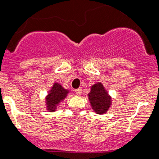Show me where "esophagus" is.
<instances>
[{"instance_id":"1","label":"esophagus","mask_w":159,"mask_h":159,"mask_svg":"<svg viewBox=\"0 0 159 159\" xmlns=\"http://www.w3.org/2000/svg\"><path fill=\"white\" fill-rule=\"evenodd\" d=\"M74 93H75V94L78 96H80L81 94V89L79 88V89H77L74 90Z\"/></svg>"}]
</instances>
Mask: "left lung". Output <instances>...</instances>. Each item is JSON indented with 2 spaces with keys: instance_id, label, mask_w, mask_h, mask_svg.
<instances>
[{
  "instance_id": "left-lung-1",
  "label": "left lung",
  "mask_w": 159,
  "mask_h": 159,
  "mask_svg": "<svg viewBox=\"0 0 159 159\" xmlns=\"http://www.w3.org/2000/svg\"><path fill=\"white\" fill-rule=\"evenodd\" d=\"M88 97L92 108L96 113L102 115L107 112L111 106V96H109L101 82H97L92 85Z\"/></svg>"
}]
</instances>
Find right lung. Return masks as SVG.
Listing matches in <instances>:
<instances>
[{
  "label": "right lung",
  "instance_id": "right-lung-1",
  "mask_svg": "<svg viewBox=\"0 0 159 159\" xmlns=\"http://www.w3.org/2000/svg\"><path fill=\"white\" fill-rule=\"evenodd\" d=\"M69 90L64 89L58 83H54L53 86L46 97V105L49 111H55L58 104L66 97Z\"/></svg>",
  "mask_w": 159,
  "mask_h": 159
}]
</instances>
